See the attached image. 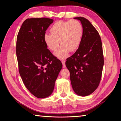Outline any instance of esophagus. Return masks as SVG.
Returning a JSON list of instances; mask_svg holds the SVG:
<instances>
[{
  "instance_id": "esophagus-1",
  "label": "esophagus",
  "mask_w": 121,
  "mask_h": 121,
  "mask_svg": "<svg viewBox=\"0 0 121 121\" xmlns=\"http://www.w3.org/2000/svg\"><path fill=\"white\" fill-rule=\"evenodd\" d=\"M61 62L62 63V65H63V68H65V61L64 60H62L61 61Z\"/></svg>"
}]
</instances>
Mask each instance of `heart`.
I'll return each instance as SVG.
<instances>
[{
  "mask_svg": "<svg viewBox=\"0 0 121 121\" xmlns=\"http://www.w3.org/2000/svg\"><path fill=\"white\" fill-rule=\"evenodd\" d=\"M50 34H45L44 42L49 50L55 52L60 44L55 56L61 60L67 58L69 53L77 50L83 36V27L78 21H58L50 29Z\"/></svg>",
  "mask_w": 121,
  "mask_h": 121,
  "instance_id": "1",
  "label": "heart"
}]
</instances>
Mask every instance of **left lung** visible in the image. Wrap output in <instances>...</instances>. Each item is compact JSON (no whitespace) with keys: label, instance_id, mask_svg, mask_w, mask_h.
I'll return each instance as SVG.
<instances>
[{"label":"left lung","instance_id":"obj_1","mask_svg":"<svg viewBox=\"0 0 121 121\" xmlns=\"http://www.w3.org/2000/svg\"><path fill=\"white\" fill-rule=\"evenodd\" d=\"M81 21L83 36L78 48L67 59L65 65L70 71L73 90L82 97L92 93L101 80L104 60L100 36L89 20L75 17Z\"/></svg>","mask_w":121,"mask_h":121}]
</instances>
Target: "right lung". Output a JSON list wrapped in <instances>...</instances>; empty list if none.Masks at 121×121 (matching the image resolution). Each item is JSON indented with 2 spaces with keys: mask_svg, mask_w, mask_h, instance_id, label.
<instances>
[{
  "mask_svg": "<svg viewBox=\"0 0 121 121\" xmlns=\"http://www.w3.org/2000/svg\"><path fill=\"white\" fill-rule=\"evenodd\" d=\"M53 20L31 18L23 22L18 33L16 53L19 70L24 84L38 98L52 93L62 65L44 42L45 31Z\"/></svg>",
  "mask_w": 121,
  "mask_h": 121,
  "instance_id": "1",
  "label": "right lung"
}]
</instances>
